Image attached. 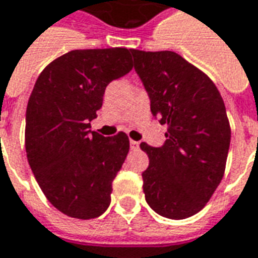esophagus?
I'll use <instances>...</instances> for the list:
<instances>
[{
	"label": "esophagus",
	"instance_id": "esophagus-1",
	"mask_svg": "<svg viewBox=\"0 0 258 258\" xmlns=\"http://www.w3.org/2000/svg\"><path fill=\"white\" fill-rule=\"evenodd\" d=\"M130 147H131V149H138V148H140V142L138 141H133V140H131V141H130Z\"/></svg>",
	"mask_w": 258,
	"mask_h": 258
}]
</instances>
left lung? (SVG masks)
Segmentation results:
<instances>
[{"mask_svg": "<svg viewBox=\"0 0 258 258\" xmlns=\"http://www.w3.org/2000/svg\"><path fill=\"white\" fill-rule=\"evenodd\" d=\"M151 111L166 124L159 148L141 142L149 166L142 173L148 205L162 217L184 219L205 207L221 183L230 125L215 84L174 51L131 50Z\"/></svg>", "mask_w": 258, "mask_h": 258, "instance_id": "left-lung-1", "label": "left lung"}]
</instances>
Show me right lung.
Here are the masks:
<instances>
[{
  "mask_svg": "<svg viewBox=\"0 0 258 258\" xmlns=\"http://www.w3.org/2000/svg\"><path fill=\"white\" fill-rule=\"evenodd\" d=\"M133 70L131 50H73L39 75L26 109L25 148L48 201L71 218H98L128 154L127 134L91 131L106 86Z\"/></svg>",
  "mask_w": 258,
  "mask_h": 258,
  "instance_id": "obj_1",
  "label": "right lung"
}]
</instances>
